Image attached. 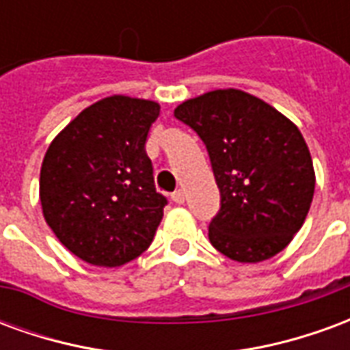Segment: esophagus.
Here are the masks:
<instances>
[{
    "label": "esophagus",
    "instance_id": "34e87169",
    "mask_svg": "<svg viewBox=\"0 0 350 350\" xmlns=\"http://www.w3.org/2000/svg\"><path fill=\"white\" fill-rule=\"evenodd\" d=\"M170 198H172L174 204H183V202H185V193H183L182 189H176L174 193L170 195Z\"/></svg>",
    "mask_w": 350,
    "mask_h": 350
}]
</instances>
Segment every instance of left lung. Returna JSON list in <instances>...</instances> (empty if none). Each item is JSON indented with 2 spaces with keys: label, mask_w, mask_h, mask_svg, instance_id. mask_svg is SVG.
I'll use <instances>...</instances> for the list:
<instances>
[{
  "label": "left lung",
  "mask_w": 350,
  "mask_h": 350,
  "mask_svg": "<svg viewBox=\"0 0 350 350\" xmlns=\"http://www.w3.org/2000/svg\"><path fill=\"white\" fill-rule=\"evenodd\" d=\"M174 116L206 144L221 193L210 242L238 262H260L291 243L308 217L315 170L288 118L255 95L215 90L183 100Z\"/></svg>",
  "instance_id": "8db88e82"
}]
</instances>
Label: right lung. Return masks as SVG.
I'll list each match as a JSON object with an SVG mask.
<instances>
[{
	"instance_id": "add662e5",
	"label": "right lung",
	"mask_w": 350,
	"mask_h": 350,
	"mask_svg": "<svg viewBox=\"0 0 350 350\" xmlns=\"http://www.w3.org/2000/svg\"><path fill=\"white\" fill-rule=\"evenodd\" d=\"M153 100L112 95L84 108L46 150L42 215L72 255L114 268L142 255L163 219L146 140Z\"/></svg>"
}]
</instances>
